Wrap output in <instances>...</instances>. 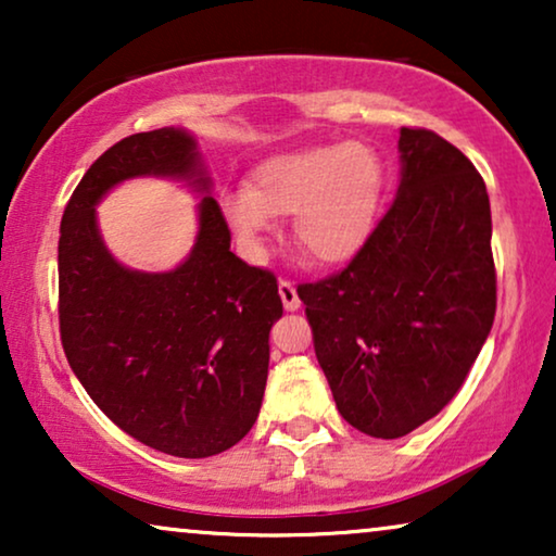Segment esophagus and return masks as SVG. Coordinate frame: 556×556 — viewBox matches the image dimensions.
Listing matches in <instances>:
<instances>
[{"mask_svg":"<svg viewBox=\"0 0 556 556\" xmlns=\"http://www.w3.org/2000/svg\"><path fill=\"white\" fill-rule=\"evenodd\" d=\"M278 293H280V301H283V308L286 311H299L301 308L299 291H295L293 283H288V280H280Z\"/></svg>","mask_w":556,"mask_h":556,"instance_id":"esophagus-1","label":"esophagus"}]
</instances>
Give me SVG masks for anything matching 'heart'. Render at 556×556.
<instances>
[{"label": "heart", "mask_w": 556, "mask_h": 556, "mask_svg": "<svg viewBox=\"0 0 556 556\" xmlns=\"http://www.w3.org/2000/svg\"><path fill=\"white\" fill-rule=\"evenodd\" d=\"M384 166L367 143H321L255 166L248 189L223 194L238 240L261 253L273 217L293 215L295 245L324 265L354 261L377 227Z\"/></svg>", "instance_id": "heart-1"}]
</instances>
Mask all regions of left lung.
Returning <instances> with one entry per match:
<instances>
[{
	"label": "left lung",
	"mask_w": 556,
	"mask_h": 556,
	"mask_svg": "<svg viewBox=\"0 0 556 556\" xmlns=\"http://www.w3.org/2000/svg\"><path fill=\"white\" fill-rule=\"evenodd\" d=\"M400 187L359 255L299 286L316 359L352 428L394 440L460 390L496 316L491 202L443 136L400 128Z\"/></svg>",
	"instance_id": "obj_1"
}]
</instances>
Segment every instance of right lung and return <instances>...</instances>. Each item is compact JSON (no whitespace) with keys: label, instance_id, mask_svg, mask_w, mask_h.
<instances>
[{"label":"right lung","instance_id":"right-lung-1","mask_svg":"<svg viewBox=\"0 0 556 556\" xmlns=\"http://www.w3.org/2000/svg\"><path fill=\"white\" fill-rule=\"evenodd\" d=\"M139 176L181 180L203 197L195 245L172 271L126 269L97 230V202ZM58 276L67 364L121 430L177 458H210L248 435L283 303L276 278L230 250L187 128L134 134L90 164L60 223Z\"/></svg>","mask_w":556,"mask_h":556}]
</instances>
